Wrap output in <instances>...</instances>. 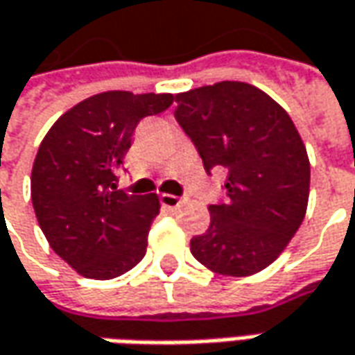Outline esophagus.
<instances>
[{
	"instance_id": "1",
	"label": "esophagus",
	"mask_w": 355,
	"mask_h": 355,
	"mask_svg": "<svg viewBox=\"0 0 355 355\" xmlns=\"http://www.w3.org/2000/svg\"><path fill=\"white\" fill-rule=\"evenodd\" d=\"M184 198H178V196H170V193H164L162 198H159V203L164 205V207H168V209H178L182 203H184Z\"/></svg>"
}]
</instances>
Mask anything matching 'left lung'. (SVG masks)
Masks as SVG:
<instances>
[{
    "instance_id": "left-lung-1",
    "label": "left lung",
    "mask_w": 355,
    "mask_h": 355,
    "mask_svg": "<svg viewBox=\"0 0 355 355\" xmlns=\"http://www.w3.org/2000/svg\"><path fill=\"white\" fill-rule=\"evenodd\" d=\"M175 120L205 171H227V201L191 254L213 272L249 277L279 259L306 215L310 162L286 110L261 89L223 80L175 94Z\"/></svg>"
}]
</instances>
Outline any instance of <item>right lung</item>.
Returning a JSON list of instances; mask_svg holds the SVG:
<instances>
[{
    "mask_svg": "<svg viewBox=\"0 0 355 355\" xmlns=\"http://www.w3.org/2000/svg\"><path fill=\"white\" fill-rule=\"evenodd\" d=\"M171 103L168 92H101L67 110L39 146L31 171L35 215L51 249L78 275L116 279L144 259L159 199L118 189V170L138 122Z\"/></svg>",
    "mask_w": 355,
    "mask_h": 355,
    "instance_id": "right-lung-1",
    "label": "right lung"
}]
</instances>
